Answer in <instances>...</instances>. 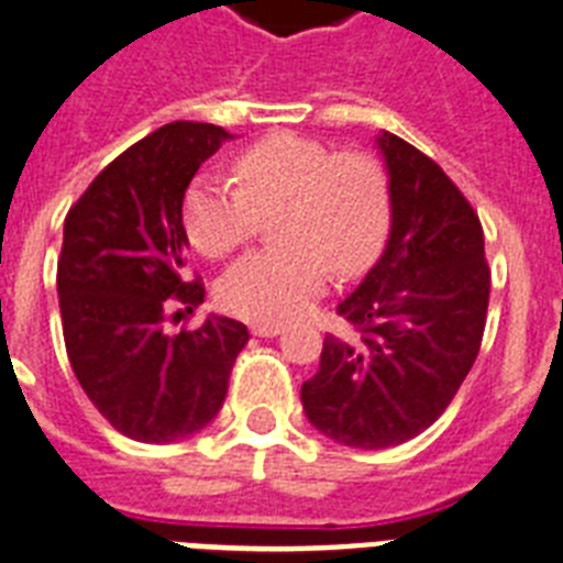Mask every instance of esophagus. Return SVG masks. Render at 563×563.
I'll use <instances>...</instances> for the list:
<instances>
[{
  "label": "esophagus",
  "instance_id": "obj_1",
  "mask_svg": "<svg viewBox=\"0 0 563 563\" xmlns=\"http://www.w3.org/2000/svg\"><path fill=\"white\" fill-rule=\"evenodd\" d=\"M283 332L280 323H254L252 334L254 338H277Z\"/></svg>",
  "mask_w": 563,
  "mask_h": 563
}]
</instances>
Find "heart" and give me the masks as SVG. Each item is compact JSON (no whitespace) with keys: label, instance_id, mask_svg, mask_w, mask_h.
<instances>
[{"label":"heart","instance_id":"b5f03b06","mask_svg":"<svg viewBox=\"0 0 563 563\" xmlns=\"http://www.w3.org/2000/svg\"><path fill=\"white\" fill-rule=\"evenodd\" d=\"M238 181L200 174L183 200L191 243L223 257L274 217L280 245L240 257L217 283V300L245 320H291L323 291L332 268L363 272L389 231V183L377 159L300 134H274L238 157Z\"/></svg>","mask_w":563,"mask_h":563}]
</instances>
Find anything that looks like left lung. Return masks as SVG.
I'll return each mask as SVG.
<instances>
[{
	"mask_svg": "<svg viewBox=\"0 0 563 563\" xmlns=\"http://www.w3.org/2000/svg\"><path fill=\"white\" fill-rule=\"evenodd\" d=\"M375 145L389 174V240L338 306L357 338L325 334L318 375L300 389L309 423L352 450L420 434L478 357L489 306L484 229L443 168L400 136Z\"/></svg>",
	"mask_w": 563,
	"mask_h": 563,
	"instance_id": "obj_1",
	"label": "left lung"
}]
</instances>
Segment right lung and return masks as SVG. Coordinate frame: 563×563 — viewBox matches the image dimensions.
<instances>
[{
  "mask_svg": "<svg viewBox=\"0 0 563 563\" xmlns=\"http://www.w3.org/2000/svg\"><path fill=\"white\" fill-rule=\"evenodd\" d=\"M225 140L234 136L211 122H168L102 168L65 217L56 291L70 369L134 441L174 443L209 427L249 343V329L223 314L194 332L163 329L174 306L206 297L186 280L183 200Z\"/></svg>",
  "mask_w": 563,
  "mask_h": 563,
  "instance_id": "add662e5",
  "label": "right lung"
}]
</instances>
